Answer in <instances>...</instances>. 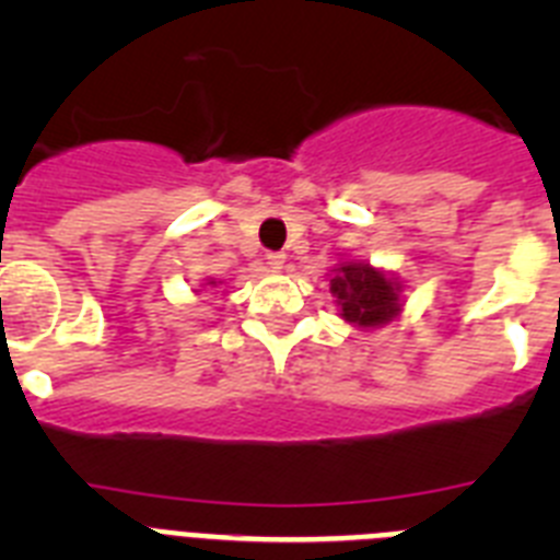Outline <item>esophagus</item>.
Listing matches in <instances>:
<instances>
[{"label": "esophagus", "mask_w": 560, "mask_h": 560, "mask_svg": "<svg viewBox=\"0 0 560 560\" xmlns=\"http://www.w3.org/2000/svg\"><path fill=\"white\" fill-rule=\"evenodd\" d=\"M283 264H285L283 252H269V255H266V266H269L271 271L283 269Z\"/></svg>", "instance_id": "1"}]
</instances>
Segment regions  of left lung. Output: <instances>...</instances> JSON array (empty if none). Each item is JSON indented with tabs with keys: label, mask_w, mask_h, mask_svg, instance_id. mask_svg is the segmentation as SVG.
Listing matches in <instances>:
<instances>
[{
	"label": "left lung",
	"mask_w": 560,
	"mask_h": 560,
	"mask_svg": "<svg viewBox=\"0 0 560 560\" xmlns=\"http://www.w3.org/2000/svg\"><path fill=\"white\" fill-rule=\"evenodd\" d=\"M341 319L355 328H384L400 314V283L364 260H345L330 277Z\"/></svg>",
	"instance_id": "left-lung-1"
}]
</instances>
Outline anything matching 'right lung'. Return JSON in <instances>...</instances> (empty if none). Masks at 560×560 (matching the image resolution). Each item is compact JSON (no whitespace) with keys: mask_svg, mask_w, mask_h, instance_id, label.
<instances>
[{"mask_svg":"<svg viewBox=\"0 0 560 560\" xmlns=\"http://www.w3.org/2000/svg\"><path fill=\"white\" fill-rule=\"evenodd\" d=\"M210 285H215V280H210Z\"/></svg>","mask_w":560,"mask_h":560,"instance_id":"obj_1","label":"right lung"}]
</instances>
